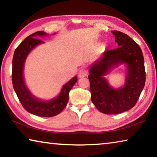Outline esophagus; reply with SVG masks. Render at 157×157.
I'll return each instance as SVG.
<instances>
[{
  "instance_id": "obj_1",
  "label": "esophagus",
  "mask_w": 157,
  "mask_h": 157,
  "mask_svg": "<svg viewBox=\"0 0 157 157\" xmlns=\"http://www.w3.org/2000/svg\"><path fill=\"white\" fill-rule=\"evenodd\" d=\"M86 75H87V71L85 68H82L79 71V73H78L79 78H84V77L86 76Z\"/></svg>"
}]
</instances>
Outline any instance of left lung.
<instances>
[{"instance_id": "1", "label": "left lung", "mask_w": 157, "mask_h": 157, "mask_svg": "<svg viewBox=\"0 0 157 157\" xmlns=\"http://www.w3.org/2000/svg\"><path fill=\"white\" fill-rule=\"evenodd\" d=\"M118 47L107 50L89 69L91 101L100 112L118 114L136 104L145 83V70L142 50L132 39L120 31L113 30ZM125 63L128 68L126 84L115 90L104 78L111 69Z\"/></svg>"}]
</instances>
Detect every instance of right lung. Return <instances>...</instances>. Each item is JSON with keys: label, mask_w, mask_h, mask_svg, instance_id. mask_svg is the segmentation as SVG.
Listing matches in <instances>:
<instances>
[{"label": "right lung", "mask_w": 157, "mask_h": 157, "mask_svg": "<svg viewBox=\"0 0 157 157\" xmlns=\"http://www.w3.org/2000/svg\"><path fill=\"white\" fill-rule=\"evenodd\" d=\"M47 35L43 31H38L26 37L16 48L12 59V84L18 100L23 108L29 113L41 117L55 116L62 112L68 103L69 91L78 81V78L74 77L63 85L62 91L57 98L46 102L37 99L28 89L23 79L25 61L34 47L44 43L38 39L39 36Z\"/></svg>", "instance_id": "obj_1"}]
</instances>
